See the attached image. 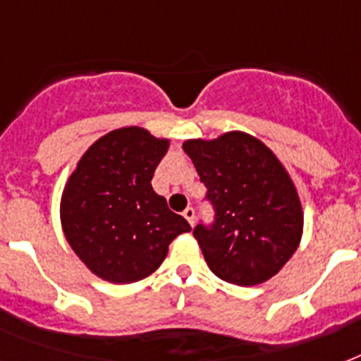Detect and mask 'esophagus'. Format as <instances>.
<instances>
[{
  "label": "esophagus",
  "instance_id": "obj_1",
  "mask_svg": "<svg viewBox=\"0 0 361 361\" xmlns=\"http://www.w3.org/2000/svg\"><path fill=\"white\" fill-rule=\"evenodd\" d=\"M183 217H185L187 221H189V225H195V209L189 206V208H185V212H183Z\"/></svg>",
  "mask_w": 361,
  "mask_h": 361
}]
</instances>
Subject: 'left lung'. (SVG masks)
<instances>
[{"label": "left lung", "mask_w": 361, "mask_h": 361, "mask_svg": "<svg viewBox=\"0 0 361 361\" xmlns=\"http://www.w3.org/2000/svg\"><path fill=\"white\" fill-rule=\"evenodd\" d=\"M183 152L208 187L217 221L192 236L219 279L240 286L266 283L300 247L303 206L279 157L257 136L228 130L217 138H189Z\"/></svg>", "instance_id": "obj_1"}]
</instances>
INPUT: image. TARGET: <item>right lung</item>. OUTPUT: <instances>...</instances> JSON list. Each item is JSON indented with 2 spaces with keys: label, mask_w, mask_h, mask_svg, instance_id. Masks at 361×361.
<instances>
[{
  "label": "right lung",
  "mask_w": 361,
  "mask_h": 361,
  "mask_svg": "<svg viewBox=\"0 0 361 361\" xmlns=\"http://www.w3.org/2000/svg\"><path fill=\"white\" fill-rule=\"evenodd\" d=\"M169 138L144 127L103 135L65 181L59 221L65 240L93 275L114 285L146 279L163 264L172 240L191 231L152 187Z\"/></svg>",
  "instance_id": "add662e5"
}]
</instances>
